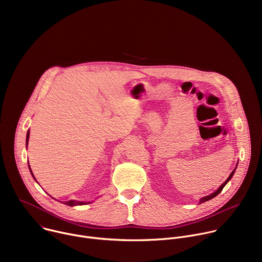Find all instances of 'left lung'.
<instances>
[{
  "instance_id": "1",
  "label": "left lung",
  "mask_w": 262,
  "mask_h": 262,
  "mask_svg": "<svg viewBox=\"0 0 262 262\" xmlns=\"http://www.w3.org/2000/svg\"><path fill=\"white\" fill-rule=\"evenodd\" d=\"M235 169H236V168H235ZM234 171H235V170H233V171H232V172H231V174H230V175H229V177H228V178H227V180H226V181H225V182H224V183H223V184H222V185H221V186H220V188H219V189H217V190H216V191H215V192H214V193H212V194H211V195H209V196H206V197H204V198H201V199H200V201H199V202H200V203H203V202H205V201H208V200H210V199H212V198H214V197H215V196H217V195H219V194H220V193H221V192H222V190H223V189H224V186H225V185H226V184H227V182H228V181H229V180H230V179H231V177H232V175H233V174H234Z\"/></svg>"
}]
</instances>
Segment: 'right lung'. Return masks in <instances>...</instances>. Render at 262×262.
<instances>
[{
  "label": "right lung",
  "mask_w": 262,
  "mask_h": 262,
  "mask_svg": "<svg viewBox=\"0 0 262 262\" xmlns=\"http://www.w3.org/2000/svg\"><path fill=\"white\" fill-rule=\"evenodd\" d=\"M29 136H30V132L28 130V133H27V145H28V141H29ZM29 168H30V166H29ZM31 173H32V171H31ZM32 175H33V173H32ZM33 177H34V175H33ZM88 203H89V202H88ZM65 204H66V205H69V206H74V205H83V204H87V202H80V201L69 200V201L65 202Z\"/></svg>",
  "instance_id": "right-lung-1"
}]
</instances>
